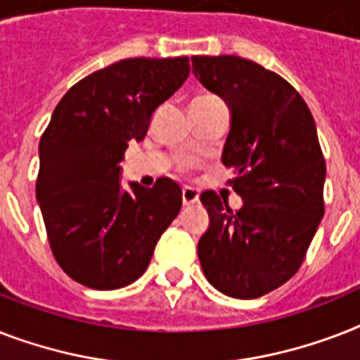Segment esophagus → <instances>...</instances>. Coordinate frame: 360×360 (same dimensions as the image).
Masks as SVG:
<instances>
[{
	"label": "esophagus",
	"instance_id": "34e87169",
	"mask_svg": "<svg viewBox=\"0 0 360 360\" xmlns=\"http://www.w3.org/2000/svg\"><path fill=\"white\" fill-rule=\"evenodd\" d=\"M200 200V194H198L196 188H192V186H183V203L185 205H192V203H196Z\"/></svg>",
	"mask_w": 360,
	"mask_h": 360
}]
</instances>
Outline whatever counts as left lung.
<instances>
[{
	"instance_id": "obj_1",
	"label": "left lung",
	"mask_w": 360,
	"mask_h": 360,
	"mask_svg": "<svg viewBox=\"0 0 360 360\" xmlns=\"http://www.w3.org/2000/svg\"><path fill=\"white\" fill-rule=\"evenodd\" d=\"M192 72L230 108L222 164L243 198L231 211L213 191L200 200L209 228L198 243L205 278L233 299H256L297 273L323 219L325 158L295 87L239 56H194Z\"/></svg>"
}]
</instances>
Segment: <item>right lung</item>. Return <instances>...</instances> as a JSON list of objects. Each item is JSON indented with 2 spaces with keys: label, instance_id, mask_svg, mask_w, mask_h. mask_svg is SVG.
<instances>
[{
  "label": "right lung",
  "instance_id": "add662e5",
  "mask_svg": "<svg viewBox=\"0 0 360 360\" xmlns=\"http://www.w3.org/2000/svg\"><path fill=\"white\" fill-rule=\"evenodd\" d=\"M188 58H132L70 87L39 143L37 202L56 262L93 290H120L146 273L183 203L179 185L121 186L129 141L188 78Z\"/></svg>",
  "mask_w": 360,
  "mask_h": 360
}]
</instances>
